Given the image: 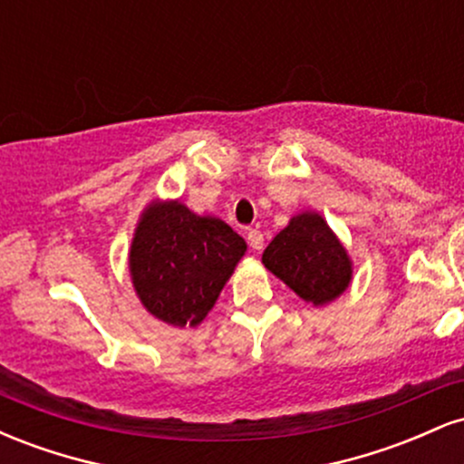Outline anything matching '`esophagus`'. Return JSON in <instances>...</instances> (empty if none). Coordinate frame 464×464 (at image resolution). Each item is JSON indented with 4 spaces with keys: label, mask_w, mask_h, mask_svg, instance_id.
Returning <instances> with one entry per match:
<instances>
[{
    "label": "esophagus",
    "mask_w": 464,
    "mask_h": 464,
    "mask_svg": "<svg viewBox=\"0 0 464 464\" xmlns=\"http://www.w3.org/2000/svg\"><path fill=\"white\" fill-rule=\"evenodd\" d=\"M246 239H248L250 248H253V250H262L264 248V236H262V231H257V228H250Z\"/></svg>",
    "instance_id": "obj_1"
}]
</instances>
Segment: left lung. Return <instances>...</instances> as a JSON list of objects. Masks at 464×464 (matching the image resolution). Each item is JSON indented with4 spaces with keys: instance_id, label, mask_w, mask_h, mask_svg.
I'll use <instances>...</instances> for the list:
<instances>
[{
    "instance_id": "8db88e82",
    "label": "left lung",
    "mask_w": 464,
    "mask_h": 464,
    "mask_svg": "<svg viewBox=\"0 0 464 464\" xmlns=\"http://www.w3.org/2000/svg\"><path fill=\"white\" fill-rule=\"evenodd\" d=\"M262 264L312 305H327L351 284L347 248L316 211L290 218L262 255Z\"/></svg>"
}]
</instances>
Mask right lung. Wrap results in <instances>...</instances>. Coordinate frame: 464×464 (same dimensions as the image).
<instances>
[{"label":"right lung","instance_id":"1","mask_svg":"<svg viewBox=\"0 0 464 464\" xmlns=\"http://www.w3.org/2000/svg\"><path fill=\"white\" fill-rule=\"evenodd\" d=\"M246 253L220 218L198 216L179 200H152L132 236L129 268L141 305L172 327H196Z\"/></svg>","mask_w":464,"mask_h":464}]
</instances>
